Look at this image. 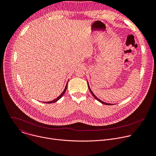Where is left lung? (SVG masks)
Returning a JSON list of instances; mask_svg holds the SVG:
<instances>
[{
	"label": "left lung",
	"instance_id": "1",
	"mask_svg": "<svg viewBox=\"0 0 156 156\" xmlns=\"http://www.w3.org/2000/svg\"><path fill=\"white\" fill-rule=\"evenodd\" d=\"M87 86H88V88H89V90H90V92H91V93L92 94V95L93 96V97L96 99V100H98V101H99L100 102H101L102 104H105V105H112V104H108V103H106V102H103V101H101L99 99H98L94 94V93H93V91L91 90V89H90V85H89V84H88V82H87Z\"/></svg>",
	"mask_w": 156,
	"mask_h": 156
}]
</instances>
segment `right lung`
<instances>
[{
  "label": "right lung",
  "mask_w": 156,
  "mask_h": 156,
  "mask_svg": "<svg viewBox=\"0 0 156 156\" xmlns=\"http://www.w3.org/2000/svg\"><path fill=\"white\" fill-rule=\"evenodd\" d=\"M67 84H68V81H67V83H66V86H65V90H63V91L62 93V94L58 97V98H57L55 99H54V100H53V101H49V102H46L45 103H47V104H52V103H54V102H57L58 100H59L63 96V94H64V93H65V91H66V89H67Z\"/></svg>",
  "instance_id": "obj_1"
}]
</instances>
